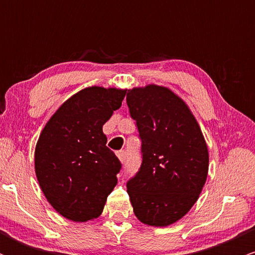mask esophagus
Masks as SVG:
<instances>
[{
	"label": "esophagus",
	"instance_id": "obj_1",
	"mask_svg": "<svg viewBox=\"0 0 255 255\" xmlns=\"http://www.w3.org/2000/svg\"><path fill=\"white\" fill-rule=\"evenodd\" d=\"M118 157H119V159L121 160V163H125V160H126V152L125 151H119L118 152Z\"/></svg>",
	"mask_w": 255,
	"mask_h": 255
}]
</instances>
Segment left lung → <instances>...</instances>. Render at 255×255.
Wrapping results in <instances>:
<instances>
[{
    "instance_id": "1",
    "label": "left lung",
    "mask_w": 255,
    "mask_h": 255,
    "mask_svg": "<svg viewBox=\"0 0 255 255\" xmlns=\"http://www.w3.org/2000/svg\"><path fill=\"white\" fill-rule=\"evenodd\" d=\"M127 105L141 139V165L127 182L136 218L152 227L181 219L198 200L209 171V151L191 110L157 85L128 90Z\"/></svg>"
}]
</instances>
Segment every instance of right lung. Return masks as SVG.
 <instances>
[{"label":"right lung","instance_id":"right-lung-1","mask_svg":"<svg viewBox=\"0 0 255 255\" xmlns=\"http://www.w3.org/2000/svg\"><path fill=\"white\" fill-rule=\"evenodd\" d=\"M126 90L92 86L67 99L40 133L34 169L48 201L63 217L87 222L103 212L121 162L107 147L103 125Z\"/></svg>","mask_w":255,"mask_h":255}]
</instances>
